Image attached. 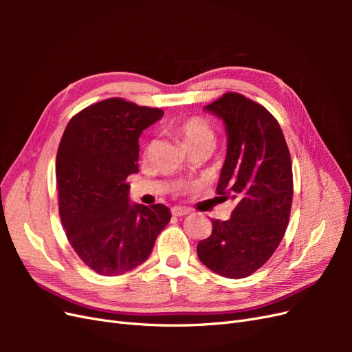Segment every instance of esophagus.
I'll return each mask as SVG.
<instances>
[{"mask_svg":"<svg viewBox=\"0 0 352 352\" xmlns=\"http://www.w3.org/2000/svg\"><path fill=\"white\" fill-rule=\"evenodd\" d=\"M190 212L189 208H185V207H173L172 208V214L173 216H177V217H182V216H188Z\"/></svg>","mask_w":352,"mask_h":352,"instance_id":"1","label":"esophagus"}]
</instances>
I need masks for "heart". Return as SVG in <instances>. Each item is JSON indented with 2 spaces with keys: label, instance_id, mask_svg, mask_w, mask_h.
Returning <instances> with one entry per match:
<instances>
[{
  "label": "heart",
  "instance_id": "b5f03b06",
  "mask_svg": "<svg viewBox=\"0 0 352 352\" xmlns=\"http://www.w3.org/2000/svg\"><path fill=\"white\" fill-rule=\"evenodd\" d=\"M176 133L192 153L211 151L216 145V131L202 117H190L176 127Z\"/></svg>",
  "mask_w": 352,
  "mask_h": 352
}]
</instances>
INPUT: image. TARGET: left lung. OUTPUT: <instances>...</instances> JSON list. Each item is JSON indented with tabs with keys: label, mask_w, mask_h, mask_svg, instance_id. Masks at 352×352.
<instances>
[{
	"label": "left lung",
	"mask_w": 352,
	"mask_h": 352,
	"mask_svg": "<svg viewBox=\"0 0 352 352\" xmlns=\"http://www.w3.org/2000/svg\"><path fill=\"white\" fill-rule=\"evenodd\" d=\"M228 135L217 194L236 201L229 220H211L212 232L197 254L210 270L229 279L247 278L280 243L292 206L291 155L278 120L263 105L228 92L204 107Z\"/></svg>",
	"instance_id": "left-lung-1"
}]
</instances>
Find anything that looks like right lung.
<instances>
[{
  "instance_id": "right-lung-1",
  "label": "right lung",
  "mask_w": 352,
  "mask_h": 352,
  "mask_svg": "<svg viewBox=\"0 0 352 352\" xmlns=\"http://www.w3.org/2000/svg\"><path fill=\"white\" fill-rule=\"evenodd\" d=\"M164 114L122 98L82 110L58 145V210L66 236L94 272L119 276L142 264L172 219L163 204H132L126 179L138 173V140Z\"/></svg>"
}]
</instances>
